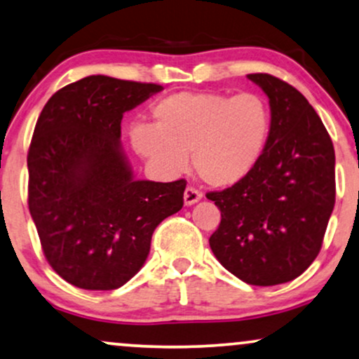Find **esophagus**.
I'll list each match as a JSON object with an SVG mask.
<instances>
[{"mask_svg": "<svg viewBox=\"0 0 359 359\" xmlns=\"http://www.w3.org/2000/svg\"><path fill=\"white\" fill-rule=\"evenodd\" d=\"M201 198H203L201 191L193 188V186H188V188L184 189V204H186V206H191V204L198 203Z\"/></svg>", "mask_w": 359, "mask_h": 359, "instance_id": "34e87169", "label": "esophagus"}]
</instances>
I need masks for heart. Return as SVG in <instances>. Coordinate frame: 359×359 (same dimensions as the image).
Segmentation results:
<instances>
[{
	"label": "heart",
	"mask_w": 359,
	"mask_h": 359,
	"mask_svg": "<svg viewBox=\"0 0 359 359\" xmlns=\"http://www.w3.org/2000/svg\"><path fill=\"white\" fill-rule=\"evenodd\" d=\"M153 125L130 128L133 150L151 168L175 176L188 168L191 151L199 178L214 188L244 180L262 155L271 109L255 92H178L151 107Z\"/></svg>",
	"instance_id": "1"
}]
</instances>
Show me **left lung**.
I'll list each match as a JSON object with an SVG mask.
<instances>
[{"mask_svg": "<svg viewBox=\"0 0 359 359\" xmlns=\"http://www.w3.org/2000/svg\"><path fill=\"white\" fill-rule=\"evenodd\" d=\"M248 77L269 97L271 132L244 180L206 194L221 211L209 245L241 280L269 287L299 277L322 249L337 194L334 150L295 87L271 74Z\"/></svg>", "mask_w": 359, "mask_h": 359, "instance_id": "1", "label": "left lung"}]
</instances>
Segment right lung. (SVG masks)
<instances>
[{
	"label": "right lung",
	"mask_w": 359,
	"mask_h": 359,
	"mask_svg": "<svg viewBox=\"0 0 359 359\" xmlns=\"http://www.w3.org/2000/svg\"><path fill=\"white\" fill-rule=\"evenodd\" d=\"M107 76L48 100L27 151V206L50 267L86 290H115L150 252L156 226L183 208L186 180H135L122 145L125 111L161 90Z\"/></svg>",
	"instance_id": "obj_1"
}]
</instances>
